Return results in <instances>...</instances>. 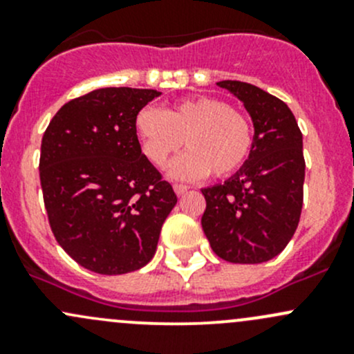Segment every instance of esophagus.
Instances as JSON below:
<instances>
[{
    "label": "esophagus",
    "mask_w": 354,
    "mask_h": 354,
    "mask_svg": "<svg viewBox=\"0 0 354 354\" xmlns=\"http://www.w3.org/2000/svg\"><path fill=\"white\" fill-rule=\"evenodd\" d=\"M173 188H174V192H176V195H183V194H187L188 192V185H181V183H174L173 185Z\"/></svg>",
    "instance_id": "1"
}]
</instances>
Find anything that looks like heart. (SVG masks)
Here are the masks:
<instances>
[{"mask_svg":"<svg viewBox=\"0 0 354 354\" xmlns=\"http://www.w3.org/2000/svg\"><path fill=\"white\" fill-rule=\"evenodd\" d=\"M142 152L157 167H164L185 140L188 152L171 167L185 180L226 178L246 162L253 147V127L246 114L216 97L180 101L164 111L145 106L135 116Z\"/></svg>","mask_w":354,"mask_h":354,"instance_id":"1","label":"heart"}]
</instances>
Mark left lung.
Returning <instances> with one entry per match:
<instances>
[{
    "mask_svg": "<svg viewBox=\"0 0 354 354\" xmlns=\"http://www.w3.org/2000/svg\"><path fill=\"white\" fill-rule=\"evenodd\" d=\"M217 85L243 102L255 137L240 171L202 190L203 233L226 262L262 263L279 255L298 227L305 181L301 131L291 109L269 92L238 80Z\"/></svg>",
    "mask_w": 354,
    "mask_h": 354,
    "instance_id": "left-lung-1",
    "label": "left lung"
}]
</instances>
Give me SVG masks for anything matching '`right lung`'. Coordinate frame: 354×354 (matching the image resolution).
<instances>
[{
    "label": "right lung",
    "instance_id": "1",
    "mask_svg": "<svg viewBox=\"0 0 354 354\" xmlns=\"http://www.w3.org/2000/svg\"><path fill=\"white\" fill-rule=\"evenodd\" d=\"M160 92L106 87L66 102L41 144L39 176L59 246L104 276L133 272L154 257L178 198L142 154L135 116Z\"/></svg>",
    "mask_w": 354,
    "mask_h": 354
}]
</instances>
